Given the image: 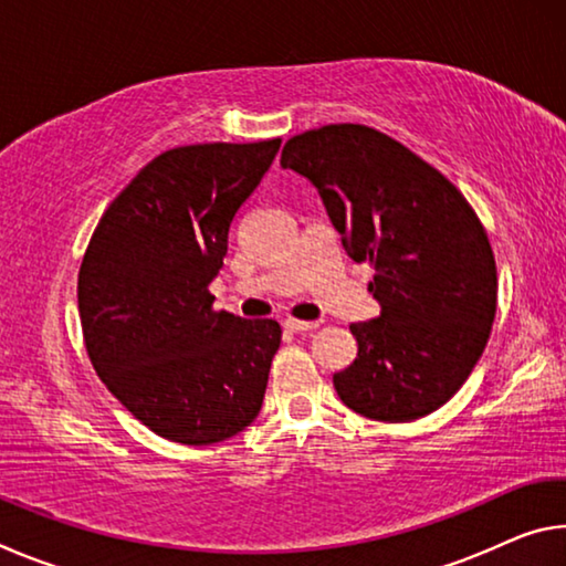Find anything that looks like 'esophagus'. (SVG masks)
<instances>
[{"mask_svg": "<svg viewBox=\"0 0 566 566\" xmlns=\"http://www.w3.org/2000/svg\"><path fill=\"white\" fill-rule=\"evenodd\" d=\"M319 324L322 322H302V319H294V317L284 319V327L292 329V332H312V329H317Z\"/></svg>", "mask_w": 566, "mask_h": 566, "instance_id": "obj_1", "label": "esophagus"}]
</instances>
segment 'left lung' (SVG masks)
<instances>
[{
	"label": "left lung",
	"instance_id": "left-lung-1",
	"mask_svg": "<svg viewBox=\"0 0 566 566\" xmlns=\"http://www.w3.org/2000/svg\"><path fill=\"white\" fill-rule=\"evenodd\" d=\"M282 167L317 187L381 312L352 324L357 359L334 375L349 409L411 421L447 405L490 339L496 264L482 222L442 171L364 124L296 134Z\"/></svg>",
	"mask_w": 566,
	"mask_h": 566
}]
</instances>
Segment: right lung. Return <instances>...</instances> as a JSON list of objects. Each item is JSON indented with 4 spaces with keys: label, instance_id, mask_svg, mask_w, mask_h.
<instances>
[{
    "label": "right lung",
    "instance_id": "1",
    "mask_svg": "<svg viewBox=\"0 0 566 566\" xmlns=\"http://www.w3.org/2000/svg\"><path fill=\"white\" fill-rule=\"evenodd\" d=\"M280 145L161 151L107 207L84 252L76 296L92 367L169 442H224L262 409L280 324L217 312L209 282Z\"/></svg>",
    "mask_w": 566,
    "mask_h": 566
}]
</instances>
